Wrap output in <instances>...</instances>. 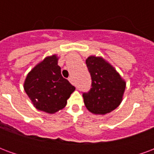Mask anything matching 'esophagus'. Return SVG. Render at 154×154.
Segmentation results:
<instances>
[{
    "mask_svg": "<svg viewBox=\"0 0 154 154\" xmlns=\"http://www.w3.org/2000/svg\"><path fill=\"white\" fill-rule=\"evenodd\" d=\"M68 81H69L72 84H74L73 78H72V77H69V78H68Z\"/></svg>",
    "mask_w": 154,
    "mask_h": 154,
    "instance_id": "obj_1",
    "label": "esophagus"
}]
</instances>
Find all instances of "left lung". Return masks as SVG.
I'll list each match as a JSON object with an SVG mask.
<instances>
[{"mask_svg": "<svg viewBox=\"0 0 154 154\" xmlns=\"http://www.w3.org/2000/svg\"><path fill=\"white\" fill-rule=\"evenodd\" d=\"M86 63L91 77V88L83 93L84 104L95 115H106L119 106L123 100L126 87L116 68L102 57L91 55Z\"/></svg>", "mask_w": 154, "mask_h": 154, "instance_id": "1", "label": "left lung"}]
</instances>
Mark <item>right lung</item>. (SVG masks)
<instances>
[{
	"label": "right lung",
	"instance_id": "obj_1",
	"mask_svg": "<svg viewBox=\"0 0 154 154\" xmlns=\"http://www.w3.org/2000/svg\"><path fill=\"white\" fill-rule=\"evenodd\" d=\"M56 54L48 56L27 75L24 89L38 110L54 114L63 109L75 87L63 77Z\"/></svg>",
	"mask_w": 154,
	"mask_h": 154
}]
</instances>
